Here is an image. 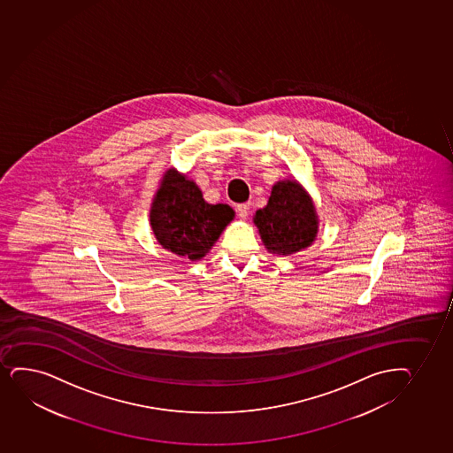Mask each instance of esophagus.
<instances>
[{
	"label": "esophagus",
	"instance_id": "obj_1",
	"mask_svg": "<svg viewBox=\"0 0 453 453\" xmlns=\"http://www.w3.org/2000/svg\"><path fill=\"white\" fill-rule=\"evenodd\" d=\"M237 213H239L242 219L248 218V214H250V203H240V205H237Z\"/></svg>",
	"mask_w": 453,
	"mask_h": 453
}]
</instances>
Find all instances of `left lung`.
I'll use <instances>...</instances> for the list:
<instances>
[{
    "mask_svg": "<svg viewBox=\"0 0 453 453\" xmlns=\"http://www.w3.org/2000/svg\"><path fill=\"white\" fill-rule=\"evenodd\" d=\"M254 224L271 254H297L318 239V211L311 196L295 178L273 184L267 205L254 214Z\"/></svg>",
    "mask_w": 453,
    "mask_h": 453,
    "instance_id": "obj_1",
    "label": "left lung"
}]
</instances>
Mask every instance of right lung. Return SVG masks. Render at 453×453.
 I'll return each instance as SVG.
<instances>
[{
    "instance_id": "obj_1",
    "label": "right lung",
    "mask_w": 453,
    "mask_h": 453,
    "mask_svg": "<svg viewBox=\"0 0 453 453\" xmlns=\"http://www.w3.org/2000/svg\"><path fill=\"white\" fill-rule=\"evenodd\" d=\"M233 219V208L208 203L198 184L173 167L163 173L150 208L158 245L190 261L205 257Z\"/></svg>"
}]
</instances>
